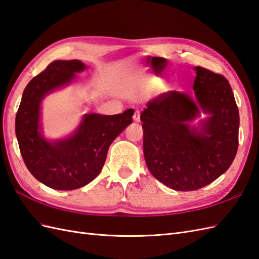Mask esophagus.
I'll use <instances>...</instances> for the list:
<instances>
[{
  "instance_id": "1",
  "label": "esophagus",
  "mask_w": 259,
  "mask_h": 259,
  "mask_svg": "<svg viewBox=\"0 0 259 259\" xmlns=\"http://www.w3.org/2000/svg\"><path fill=\"white\" fill-rule=\"evenodd\" d=\"M134 120L136 122H140V111H136L135 115H134Z\"/></svg>"
}]
</instances>
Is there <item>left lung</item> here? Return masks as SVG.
I'll return each instance as SVG.
<instances>
[{
  "instance_id": "1",
  "label": "left lung",
  "mask_w": 259,
  "mask_h": 259,
  "mask_svg": "<svg viewBox=\"0 0 259 259\" xmlns=\"http://www.w3.org/2000/svg\"><path fill=\"white\" fill-rule=\"evenodd\" d=\"M194 95L169 91L141 114L145 163L157 181L178 191L200 189L228 170L238 148L240 115L228 79L194 68ZM207 115L198 127L190 122Z\"/></svg>"
}]
</instances>
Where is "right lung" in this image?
I'll return each mask as SVG.
<instances>
[{
	"label": "right lung",
	"mask_w": 259,
	"mask_h": 259,
	"mask_svg": "<svg viewBox=\"0 0 259 259\" xmlns=\"http://www.w3.org/2000/svg\"><path fill=\"white\" fill-rule=\"evenodd\" d=\"M86 66L79 60L51 62L26 86L16 114L15 132L23 160L37 181L57 190H73L101 173L109 145L132 122L134 109L118 115L85 114L69 137L48 140L41 132V103L70 85Z\"/></svg>",
	"instance_id": "add662e5"
}]
</instances>
